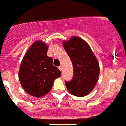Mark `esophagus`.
Instances as JSON below:
<instances>
[{
  "label": "esophagus",
  "instance_id": "34e87169",
  "mask_svg": "<svg viewBox=\"0 0 126 126\" xmlns=\"http://www.w3.org/2000/svg\"><path fill=\"white\" fill-rule=\"evenodd\" d=\"M58 68H59V70H60L61 72V71L63 70V67H62V66H59V67H58Z\"/></svg>",
  "mask_w": 126,
  "mask_h": 126
}]
</instances>
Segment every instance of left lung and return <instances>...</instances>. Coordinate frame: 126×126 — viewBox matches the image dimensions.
<instances>
[{"mask_svg":"<svg viewBox=\"0 0 126 126\" xmlns=\"http://www.w3.org/2000/svg\"><path fill=\"white\" fill-rule=\"evenodd\" d=\"M63 45L73 67V78L65 81V86L72 95L86 96L93 90L99 79V62L88 43L80 37L73 36L63 41Z\"/></svg>","mask_w":126,"mask_h":126,"instance_id":"8db88e82","label":"left lung"}]
</instances>
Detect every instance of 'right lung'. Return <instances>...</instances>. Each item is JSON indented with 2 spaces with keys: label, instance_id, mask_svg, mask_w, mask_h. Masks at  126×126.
I'll return each instance as SVG.
<instances>
[{
  "label": "right lung",
  "instance_id": "add662e5",
  "mask_svg": "<svg viewBox=\"0 0 126 126\" xmlns=\"http://www.w3.org/2000/svg\"><path fill=\"white\" fill-rule=\"evenodd\" d=\"M48 45L37 40L27 49L21 61L18 77L24 90L28 94L40 98L51 89L54 81L61 75L47 56Z\"/></svg>",
  "mask_w": 126,
  "mask_h": 126
}]
</instances>
